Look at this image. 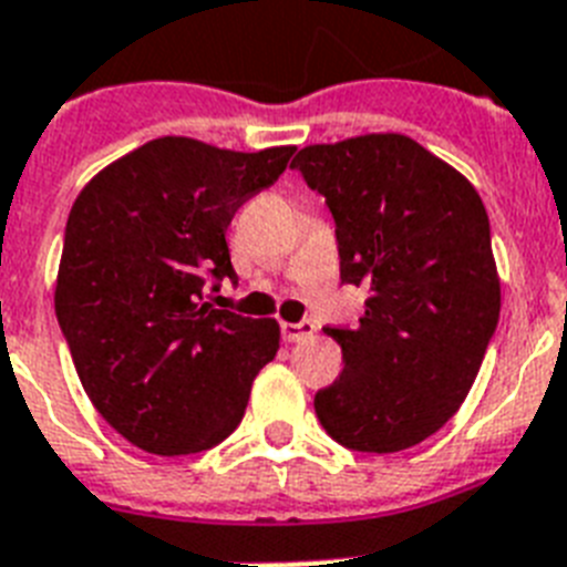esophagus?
<instances>
[{
  "mask_svg": "<svg viewBox=\"0 0 567 567\" xmlns=\"http://www.w3.org/2000/svg\"><path fill=\"white\" fill-rule=\"evenodd\" d=\"M315 331L317 329L311 320H302V323H282V338L288 340V343H302V340L311 338Z\"/></svg>",
  "mask_w": 567,
  "mask_h": 567,
  "instance_id": "1",
  "label": "esophagus"
}]
</instances>
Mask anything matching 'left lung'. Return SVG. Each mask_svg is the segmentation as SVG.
Masks as SVG:
<instances>
[{"label":"left lung","mask_w":567,"mask_h":567,"mask_svg":"<svg viewBox=\"0 0 567 567\" xmlns=\"http://www.w3.org/2000/svg\"><path fill=\"white\" fill-rule=\"evenodd\" d=\"M291 168L326 197L340 279L370 293L355 329H326L343 370L317 390V419L352 451L419 445L460 411L498 326L486 206L402 133L308 145Z\"/></svg>","instance_id":"8db88e82"}]
</instances>
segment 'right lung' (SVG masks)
<instances>
[{"instance_id":"1","label":"right lung","mask_w":567,"mask_h":567,"mask_svg":"<svg viewBox=\"0 0 567 567\" xmlns=\"http://www.w3.org/2000/svg\"><path fill=\"white\" fill-rule=\"evenodd\" d=\"M293 148L256 154L163 136L72 204L54 311L95 411L148 454H197L238 427L279 323L200 302L233 279L227 227Z\"/></svg>"}]
</instances>
